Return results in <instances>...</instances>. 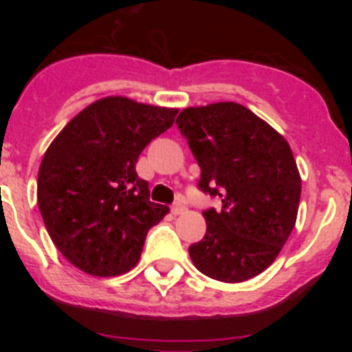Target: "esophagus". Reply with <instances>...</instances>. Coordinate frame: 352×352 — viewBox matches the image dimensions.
<instances>
[{
	"mask_svg": "<svg viewBox=\"0 0 352 352\" xmlns=\"http://www.w3.org/2000/svg\"><path fill=\"white\" fill-rule=\"evenodd\" d=\"M185 211H186L185 204H182V203H176L173 208H170V213H173L174 217H178V214H183V213H185Z\"/></svg>",
	"mask_w": 352,
	"mask_h": 352,
	"instance_id": "esophagus-1",
	"label": "esophagus"
}]
</instances>
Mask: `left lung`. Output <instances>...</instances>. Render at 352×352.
<instances>
[{"label":"left lung","mask_w":352,"mask_h":352,"mask_svg":"<svg viewBox=\"0 0 352 352\" xmlns=\"http://www.w3.org/2000/svg\"><path fill=\"white\" fill-rule=\"evenodd\" d=\"M176 123L201 167L199 188L222 197V210L203 213L206 234L188 248L192 263L227 284L254 278L296 223L301 178L291 146L236 102L186 107Z\"/></svg>","instance_id":"left-lung-1"}]
</instances>
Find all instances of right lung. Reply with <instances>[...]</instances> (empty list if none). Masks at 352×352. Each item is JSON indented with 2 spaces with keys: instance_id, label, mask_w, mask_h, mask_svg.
I'll list each match as a JSON object with an SVG mask.
<instances>
[{
  "instance_id": "right-lung-1",
  "label": "right lung",
  "mask_w": 352,
  "mask_h": 352,
  "mask_svg": "<svg viewBox=\"0 0 352 352\" xmlns=\"http://www.w3.org/2000/svg\"><path fill=\"white\" fill-rule=\"evenodd\" d=\"M176 114L178 109L104 96L72 118L47 148L36 201L52 243L80 272H130L149 229L169 213L149 201L135 164Z\"/></svg>"
}]
</instances>
